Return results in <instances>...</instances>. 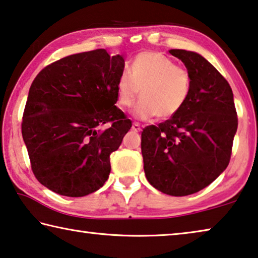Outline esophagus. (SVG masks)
<instances>
[{
    "instance_id": "34e87169",
    "label": "esophagus",
    "mask_w": 258,
    "mask_h": 258,
    "mask_svg": "<svg viewBox=\"0 0 258 258\" xmlns=\"http://www.w3.org/2000/svg\"><path fill=\"white\" fill-rule=\"evenodd\" d=\"M132 129L134 130V132H136V133H138L141 130V124L140 123H137V122H134L133 123V126H132Z\"/></svg>"
}]
</instances>
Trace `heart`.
Wrapping results in <instances>:
<instances>
[{"instance_id":"b5f03b06","label":"heart","mask_w":258,"mask_h":258,"mask_svg":"<svg viewBox=\"0 0 258 258\" xmlns=\"http://www.w3.org/2000/svg\"><path fill=\"white\" fill-rule=\"evenodd\" d=\"M138 93L141 101L133 110L137 118H170L187 104L191 93V74L164 54L143 51L135 56L129 71H122L117 78L118 107H132Z\"/></svg>"}]
</instances>
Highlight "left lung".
<instances>
[{"mask_svg":"<svg viewBox=\"0 0 258 258\" xmlns=\"http://www.w3.org/2000/svg\"><path fill=\"white\" fill-rule=\"evenodd\" d=\"M169 53L191 74V93L179 114L142 132L150 184L170 196H188L215 181L229 164L237 114L228 82L200 54Z\"/></svg>","mask_w":258,"mask_h":258,"instance_id":"1","label":"left lung"}]
</instances>
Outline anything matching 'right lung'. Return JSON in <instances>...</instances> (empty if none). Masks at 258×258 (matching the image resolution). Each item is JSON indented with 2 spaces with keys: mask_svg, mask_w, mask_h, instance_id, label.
Wrapping results in <instances>:
<instances>
[{
  "mask_svg": "<svg viewBox=\"0 0 258 258\" xmlns=\"http://www.w3.org/2000/svg\"><path fill=\"white\" fill-rule=\"evenodd\" d=\"M122 55L96 49L45 67L31 85L22 135L41 184L69 197L97 191L132 121L115 106Z\"/></svg>",
  "mask_w": 258,
  "mask_h": 258,
  "instance_id": "obj_1",
  "label": "right lung"
}]
</instances>
